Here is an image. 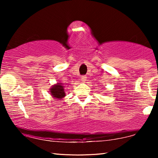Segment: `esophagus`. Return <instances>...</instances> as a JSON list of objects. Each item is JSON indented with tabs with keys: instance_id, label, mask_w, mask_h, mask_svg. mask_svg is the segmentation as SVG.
<instances>
[{
	"instance_id": "esophagus-1",
	"label": "esophagus",
	"mask_w": 158,
	"mask_h": 158,
	"mask_svg": "<svg viewBox=\"0 0 158 158\" xmlns=\"http://www.w3.org/2000/svg\"><path fill=\"white\" fill-rule=\"evenodd\" d=\"M81 81L82 82H85L86 81V77L85 76H82L81 77Z\"/></svg>"
}]
</instances>
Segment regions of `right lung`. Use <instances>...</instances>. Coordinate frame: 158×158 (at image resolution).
I'll return each instance as SVG.
<instances>
[{"mask_svg":"<svg viewBox=\"0 0 158 158\" xmlns=\"http://www.w3.org/2000/svg\"><path fill=\"white\" fill-rule=\"evenodd\" d=\"M64 85L62 83H57L56 84L52 85L50 89V93L53 98L63 99L65 96V89H64Z\"/></svg>","mask_w":158,"mask_h":158,"instance_id":"1","label":"right lung"}]
</instances>
